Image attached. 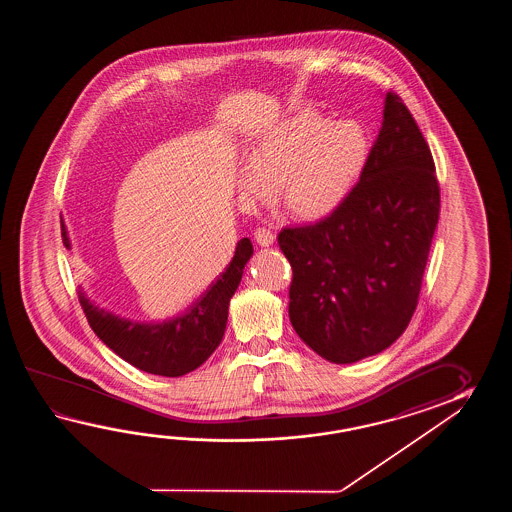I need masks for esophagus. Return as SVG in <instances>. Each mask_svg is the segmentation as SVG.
<instances>
[{"mask_svg":"<svg viewBox=\"0 0 512 512\" xmlns=\"http://www.w3.org/2000/svg\"><path fill=\"white\" fill-rule=\"evenodd\" d=\"M254 238L260 243L261 247H269L276 240V234L271 229H267V227H258V229L254 230Z\"/></svg>","mask_w":512,"mask_h":512,"instance_id":"34e87169","label":"esophagus"}]
</instances>
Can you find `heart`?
Instances as JSON below:
<instances>
[{
    "label": "heart",
    "mask_w": 512,
    "mask_h": 512,
    "mask_svg": "<svg viewBox=\"0 0 512 512\" xmlns=\"http://www.w3.org/2000/svg\"><path fill=\"white\" fill-rule=\"evenodd\" d=\"M368 161V135L357 120L300 111L263 130L240 170L241 196L252 203L274 196L294 216L324 218L357 185Z\"/></svg>",
    "instance_id": "b5f03b06"
}]
</instances>
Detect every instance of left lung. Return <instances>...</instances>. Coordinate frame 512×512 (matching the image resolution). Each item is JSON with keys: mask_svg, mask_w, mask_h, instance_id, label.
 <instances>
[{"mask_svg": "<svg viewBox=\"0 0 512 512\" xmlns=\"http://www.w3.org/2000/svg\"><path fill=\"white\" fill-rule=\"evenodd\" d=\"M439 207L432 152L401 97L388 91L379 137L344 203L278 236L293 267L291 324L322 359L351 364L403 335Z\"/></svg>", "mask_w": 512, "mask_h": 512, "instance_id": "8db88e82", "label": "left lung"}]
</instances>
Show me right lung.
<instances>
[{"label": "right lung", "mask_w": 512, "mask_h": 512, "mask_svg": "<svg viewBox=\"0 0 512 512\" xmlns=\"http://www.w3.org/2000/svg\"><path fill=\"white\" fill-rule=\"evenodd\" d=\"M62 241L66 249H71L64 223ZM252 252L249 238L238 241L234 258L218 280L185 313L163 322L144 324L120 318L89 302L82 289L78 291V300L95 335L120 359L152 375L181 377L199 368L221 344L230 298L240 285Z\"/></svg>", "instance_id": "right-lung-1"}]
</instances>
